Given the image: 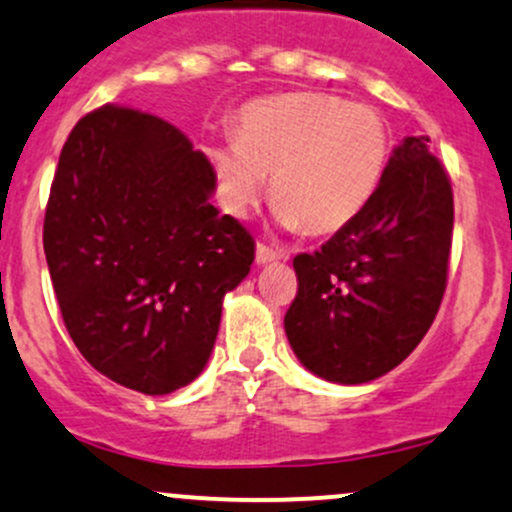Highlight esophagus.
Returning a JSON list of instances; mask_svg holds the SVG:
<instances>
[{
    "label": "esophagus",
    "instance_id": "esophagus-1",
    "mask_svg": "<svg viewBox=\"0 0 512 512\" xmlns=\"http://www.w3.org/2000/svg\"><path fill=\"white\" fill-rule=\"evenodd\" d=\"M257 264H269V262H279V260H286V252L284 250H276V248H269V245L264 243H257Z\"/></svg>",
    "mask_w": 512,
    "mask_h": 512
}]
</instances>
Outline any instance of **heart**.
Returning <instances> with one entry per match:
<instances>
[{"mask_svg":"<svg viewBox=\"0 0 512 512\" xmlns=\"http://www.w3.org/2000/svg\"><path fill=\"white\" fill-rule=\"evenodd\" d=\"M390 146V127L375 108L303 91L245 105L238 132L211 134L204 156L233 216L243 219L257 209L274 172L281 226L325 236L366 209L385 175Z\"/></svg>","mask_w":512,"mask_h":512,"instance_id":"b5f03b06","label":"heart"}]
</instances>
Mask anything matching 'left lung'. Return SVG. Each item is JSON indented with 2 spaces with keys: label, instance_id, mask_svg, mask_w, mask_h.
Listing matches in <instances>:
<instances>
[{
  "label": "left lung",
  "instance_id": "left-lung-1",
  "mask_svg": "<svg viewBox=\"0 0 512 512\" xmlns=\"http://www.w3.org/2000/svg\"><path fill=\"white\" fill-rule=\"evenodd\" d=\"M452 187L428 137L392 151L366 209L320 250L293 257L298 293L284 327L310 373L361 385L407 358L448 284Z\"/></svg>",
  "mask_w": 512,
  "mask_h": 512
}]
</instances>
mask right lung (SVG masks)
<instances>
[{
  "label": "right lung",
  "mask_w": 512,
  "mask_h": 512,
  "mask_svg": "<svg viewBox=\"0 0 512 512\" xmlns=\"http://www.w3.org/2000/svg\"><path fill=\"white\" fill-rule=\"evenodd\" d=\"M216 173L161 117L103 105L64 142L45 209L52 289L76 349L144 395L190 385L255 240L209 202Z\"/></svg>",
  "instance_id": "right-lung-1"
}]
</instances>
